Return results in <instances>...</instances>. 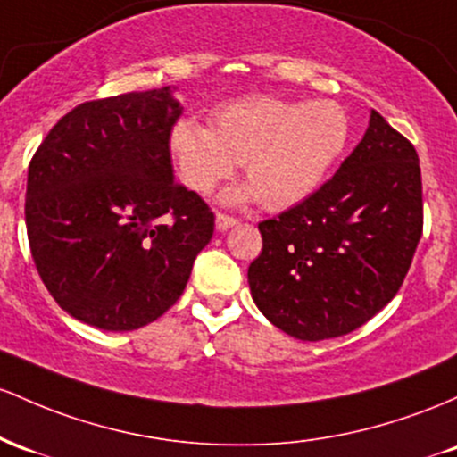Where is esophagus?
<instances>
[{
  "mask_svg": "<svg viewBox=\"0 0 457 457\" xmlns=\"http://www.w3.org/2000/svg\"><path fill=\"white\" fill-rule=\"evenodd\" d=\"M235 224H237V218H233V215L215 213V228H218L220 233H224V230H228L230 227H235Z\"/></svg>",
  "mask_w": 457,
  "mask_h": 457,
  "instance_id": "34e87169",
  "label": "esophagus"
}]
</instances>
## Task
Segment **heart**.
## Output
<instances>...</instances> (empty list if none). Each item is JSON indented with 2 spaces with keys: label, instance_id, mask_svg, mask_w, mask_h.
<instances>
[{
  "label": "heart",
  "instance_id": "heart-1",
  "mask_svg": "<svg viewBox=\"0 0 457 457\" xmlns=\"http://www.w3.org/2000/svg\"><path fill=\"white\" fill-rule=\"evenodd\" d=\"M350 137V116L337 101L311 104L248 96L212 114V127L194 118L174 122L168 137L179 179L196 194H209L244 163L250 187L263 207L283 212L315 194Z\"/></svg>",
  "mask_w": 457,
  "mask_h": 457
}]
</instances>
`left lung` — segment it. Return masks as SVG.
Instances as JSON below:
<instances>
[{
    "mask_svg": "<svg viewBox=\"0 0 457 457\" xmlns=\"http://www.w3.org/2000/svg\"><path fill=\"white\" fill-rule=\"evenodd\" d=\"M259 230L263 250L248 283L271 324L302 341L356 330L393 300L421 239L412 142L371 110L367 133L335 177Z\"/></svg>",
    "mask_w": 457,
    "mask_h": 457,
    "instance_id": "8db88e82",
    "label": "left lung"
}]
</instances>
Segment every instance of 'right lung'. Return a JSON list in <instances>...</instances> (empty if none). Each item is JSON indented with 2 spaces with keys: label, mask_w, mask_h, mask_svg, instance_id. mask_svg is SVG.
Instances as JSON below:
<instances>
[{
  "label": "right lung",
  "mask_w": 457,
  "mask_h": 457,
  "mask_svg": "<svg viewBox=\"0 0 457 457\" xmlns=\"http://www.w3.org/2000/svg\"><path fill=\"white\" fill-rule=\"evenodd\" d=\"M170 88L86 101L54 125L28 170L25 224L54 300L84 324L136 330L186 289L213 235L209 204L174 181Z\"/></svg>",
  "instance_id": "1"
}]
</instances>
